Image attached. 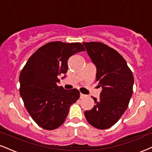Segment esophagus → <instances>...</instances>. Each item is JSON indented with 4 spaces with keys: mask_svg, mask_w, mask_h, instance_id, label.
I'll use <instances>...</instances> for the list:
<instances>
[{
    "mask_svg": "<svg viewBox=\"0 0 152 152\" xmlns=\"http://www.w3.org/2000/svg\"><path fill=\"white\" fill-rule=\"evenodd\" d=\"M85 97H86V95H85V94H80V98L81 99H83V98H85Z\"/></svg>",
    "mask_w": 152,
    "mask_h": 152,
    "instance_id": "esophagus-1",
    "label": "esophagus"
}]
</instances>
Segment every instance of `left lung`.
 <instances>
[{
	"label": "left lung",
	"instance_id": "left-lung-1",
	"mask_svg": "<svg viewBox=\"0 0 152 152\" xmlns=\"http://www.w3.org/2000/svg\"><path fill=\"white\" fill-rule=\"evenodd\" d=\"M96 67V81L102 87L95 105L84 112L91 126L106 129L117 122L125 112L133 93L134 76L126 61L114 48L100 42L83 43Z\"/></svg>",
	"mask_w": 152,
	"mask_h": 152
}]
</instances>
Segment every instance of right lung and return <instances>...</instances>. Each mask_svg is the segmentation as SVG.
Returning a JSON list of instances; mask_svg holds the SVG:
<instances>
[{
	"instance_id": "1",
	"label": "right lung",
	"mask_w": 152,
	"mask_h": 152,
	"mask_svg": "<svg viewBox=\"0 0 152 152\" xmlns=\"http://www.w3.org/2000/svg\"><path fill=\"white\" fill-rule=\"evenodd\" d=\"M83 50L81 43L49 42L31 56L20 72V94L24 105L44 129L53 130L62 125L71 104L79 99V91L64 89L57 83L58 76L67 72L69 58Z\"/></svg>"
}]
</instances>
